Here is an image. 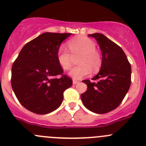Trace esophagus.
Here are the masks:
<instances>
[{
    "instance_id": "34e87169",
    "label": "esophagus",
    "mask_w": 146,
    "mask_h": 146,
    "mask_svg": "<svg viewBox=\"0 0 146 146\" xmlns=\"http://www.w3.org/2000/svg\"><path fill=\"white\" fill-rule=\"evenodd\" d=\"M78 83H79V81H76V80H74H74H73V84H74V85H75V84H76Z\"/></svg>"
}]
</instances>
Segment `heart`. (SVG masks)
Returning a JSON list of instances; mask_svg holds the SVG:
<instances>
[{
    "label": "heart",
    "instance_id": "obj_1",
    "mask_svg": "<svg viewBox=\"0 0 146 146\" xmlns=\"http://www.w3.org/2000/svg\"><path fill=\"white\" fill-rule=\"evenodd\" d=\"M69 50L72 55H80L78 59L79 65L74 67L69 76L74 79H81L91 73V70L97 72L101 67L100 53L96 50V43L86 36H76L67 43ZM72 55L68 50L60 47L57 53L60 66L64 70H70L72 66Z\"/></svg>",
    "mask_w": 146,
    "mask_h": 146
}]
</instances>
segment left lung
<instances>
[{"mask_svg":"<svg viewBox=\"0 0 146 146\" xmlns=\"http://www.w3.org/2000/svg\"><path fill=\"white\" fill-rule=\"evenodd\" d=\"M97 40L102 52L100 72L91 82L84 80L87 91L81 95L84 106L91 112L104 114L116 109L131 85V67L122 49L106 36L88 34Z\"/></svg>","mask_w":146,"mask_h":146,"instance_id":"left-lung-1","label":"left lung"}]
</instances>
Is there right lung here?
Instances as JSON below:
<instances>
[{"mask_svg":"<svg viewBox=\"0 0 146 146\" xmlns=\"http://www.w3.org/2000/svg\"><path fill=\"white\" fill-rule=\"evenodd\" d=\"M70 33L46 32L27 43L12 67L11 84L19 103L34 113L45 115L55 110L63 93L72 81L63 74L57 59L61 43ZM61 74L60 78H55Z\"/></svg>","mask_w":146,"mask_h":146,"instance_id":"right-lung-1","label":"right lung"}]
</instances>
